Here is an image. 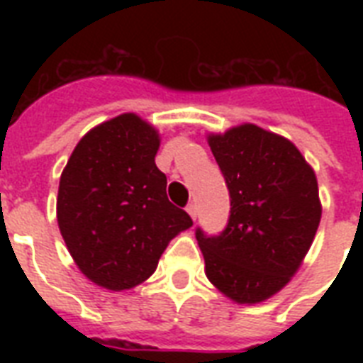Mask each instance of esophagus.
<instances>
[{
    "instance_id": "esophagus-1",
    "label": "esophagus",
    "mask_w": 363,
    "mask_h": 363,
    "mask_svg": "<svg viewBox=\"0 0 363 363\" xmlns=\"http://www.w3.org/2000/svg\"><path fill=\"white\" fill-rule=\"evenodd\" d=\"M186 211H188V215L192 216L194 220H196V218H198V207H196V203H190V205H188Z\"/></svg>"
}]
</instances>
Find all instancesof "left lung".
Returning a JSON list of instances; mask_svg holds the SVG:
<instances>
[{"instance_id": "obj_1", "label": "left lung", "mask_w": 363, "mask_h": 363, "mask_svg": "<svg viewBox=\"0 0 363 363\" xmlns=\"http://www.w3.org/2000/svg\"><path fill=\"white\" fill-rule=\"evenodd\" d=\"M230 192L218 235L198 228L209 281L238 303H258L298 271L320 224L315 171L284 137L254 124L209 135Z\"/></svg>"}]
</instances>
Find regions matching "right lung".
Masks as SVG:
<instances>
[{"mask_svg":"<svg viewBox=\"0 0 363 363\" xmlns=\"http://www.w3.org/2000/svg\"><path fill=\"white\" fill-rule=\"evenodd\" d=\"M160 137L125 113L96 125L71 154L58 188V226L79 269L107 290L152 275L177 233L192 226L156 167Z\"/></svg>","mask_w":363,"mask_h":363,"instance_id":"right-lung-1","label":"right lung"}]
</instances>
